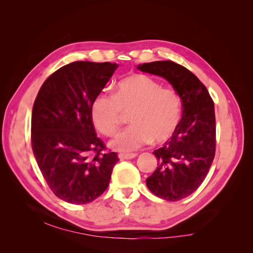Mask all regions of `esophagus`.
Returning a JSON list of instances; mask_svg holds the SVG:
<instances>
[{"instance_id": "1", "label": "esophagus", "mask_w": 253, "mask_h": 253, "mask_svg": "<svg viewBox=\"0 0 253 253\" xmlns=\"http://www.w3.org/2000/svg\"><path fill=\"white\" fill-rule=\"evenodd\" d=\"M136 156V154H119L118 155L121 160H131V158H135Z\"/></svg>"}]
</instances>
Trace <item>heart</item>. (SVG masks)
<instances>
[{
  "label": "heart",
  "instance_id": "heart-1",
  "mask_svg": "<svg viewBox=\"0 0 253 253\" xmlns=\"http://www.w3.org/2000/svg\"><path fill=\"white\" fill-rule=\"evenodd\" d=\"M129 114L131 126L114 137L109 146L131 152L151 143L163 144L172 138L182 121V100L172 88L146 75H131L117 84L116 93L102 90L91 104L93 125L104 135H111Z\"/></svg>",
  "mask_w": 253,
  "mask_h": 253
}]
</instances>
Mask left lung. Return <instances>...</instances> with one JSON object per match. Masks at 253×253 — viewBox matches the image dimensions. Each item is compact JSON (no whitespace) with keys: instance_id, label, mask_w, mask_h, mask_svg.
Returning a JSON list of instances; mask_svg holds the SVG:
<instances>
[{"instance_id":"left-lung-1","label":"left lung","mask_w":253,"mask_h":253,"mask_svg":"<svg viewBox=\"0 0 253 253\" xmlns=\"http://www.w3.org/2000/svg\"><path fill=\"white\" fill-rule=\"evenodd\" d=\"M137 69L166 79L181 97V124L172 138L153 152L157 168L146 179L154 195L175 202L198 190L212 165L215 155L213 100L198 77L170 60L143 63Z\"/></svg>"}]
</instances>
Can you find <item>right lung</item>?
<instances>
[{
	"instance_id": "obj_1",
	"label": "right lung",
	"mask_w": 253,
	"mask_h": 253,
	"mask_svg": "<svg viewBox=\"0 0 253 253\" xmlns=\"http://www.w3.org/2000/svg\"><path fill=\"white\" fill-rule=\"evenodd\" d=\"M117 63L75 61L53 72L40 88L31 118V144L51 191L71 204H87L109 185L116 153H102L91 118L95 97Z\"/></svg>"
}]
</instances>
